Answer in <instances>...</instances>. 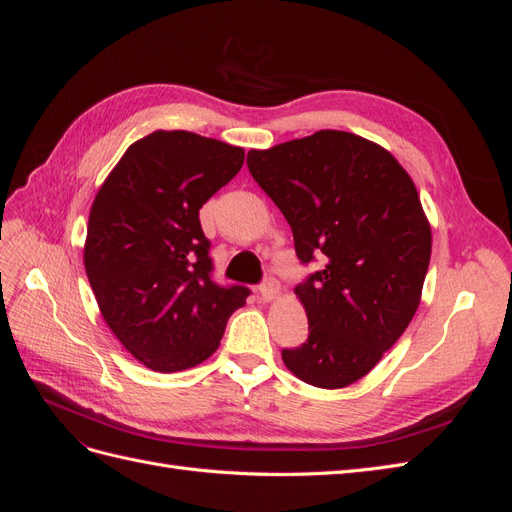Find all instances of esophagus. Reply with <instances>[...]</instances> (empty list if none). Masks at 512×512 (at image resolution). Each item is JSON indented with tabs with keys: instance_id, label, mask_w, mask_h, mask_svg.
<instances>
[{
	"instance_id": "1",
	"label": "esophagus",
	"mask_w": 512,
	"mask_h": 512,
	"mask_svg": "<svg viewBox=\"0 0 512 512\" xmlns=\"http://www.w3.org/2000/svg\"><path fill=\"white\" fill-rule=\"evenodd\" d=\"M277 292H280V282L275 280V277H265V282H262L260 286H258V297H260V301H273L275 297H277Z\"/></svg>"
}]
</instances>
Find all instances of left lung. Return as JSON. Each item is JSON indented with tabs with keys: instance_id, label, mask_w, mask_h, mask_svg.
Here are the masks:
<instances>
[{
	"instance_id": "1",
	"label": "left lung",
	"mask_w": 512,
	"mask_h": 512,
	"mask_svg": "<svg viewBox=\"0 0 512 512\" xmlns=\"http://www.w3.org/2000/svg\"><path fill=\"white\" fill-rule=\"evenodd\" d=\"M247 168L284 213L299 260L322 262L294 288L309 335L282 359L307 384L344 389L374 369L421 303L431 258L421 198L389 151L339 130L252 149Z\"/></svg>"
}]
</instances>
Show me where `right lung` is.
Masks as SVG:
<instances>
[{
  "label": "right lung",
  "instance_id": "right-lung-1",
  "mask_svg": "<svg viewBox=\"0 0 512 512\" xmlns=\"http://www.w3.org/2000/svg\"><path fill=\"white\" fill-rule=\"evenodd\" d=\"M245 153L185 130L128 147L91 205L85 271L108 327L153 371H181L218 350L226 322L250 297L213 282L198 220Z\"/></svg>",
  "mask_w": 512,
  "mask_h": 512
}]
</instances>
